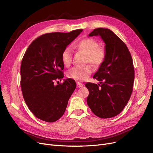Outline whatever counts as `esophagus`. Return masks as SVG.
Returning a JSON list of instances; mask_svg holds the SVG:
<instances>
[{
    "label": "esophagus",
    "mask_w": 153,
    "mask_h": 153,
    "mask_svg": "<svg viewBox=\"0 0 153 153\" xmlns=\"http://www.w3.org/2000/svg\"><path fill=\"white\" fill-rule=\"evenodd\" d=\"M83 86H84V85H83L82 83H80V82H76V87L78 88H80V87H82Z\"/></svg>",
    "instance_id": "obj_1"
}]
</instances>
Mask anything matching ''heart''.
I'll list each match as a JSON object with an SVG mask.
<instances>
[{
    "mask_svg": "<svg viewBox=\"0 0 153 153\" xmlns=\"http://www.w3.org/2000/svg\"><path fill=\"white\" fill-rule=\"evenodd\" d=\"M76 50L82 51L86 54L85 62H89L98 67L105 61L106 52L104 48L99 47V43L95 39L87 38H84L73 45ZM73 60L72 50L67 47L62 53V61L65 66L68 67L71 64ZM92 72V68L90 64L84 66H76L72 68L68 71V76L77 81H84Z\"/></svg>",
    "mask_w": 153,
    "mask_h": 153,
    "instance_id": "obj_1",
    "label": "heart"
}]
</instances>
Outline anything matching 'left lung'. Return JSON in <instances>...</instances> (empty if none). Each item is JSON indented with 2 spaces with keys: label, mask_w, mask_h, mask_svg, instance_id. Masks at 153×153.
Instances as JSON below:
<instances>
[{
  "label": "left lung",
  "mask_w": 153,
  "mask_h": 153,
  "mask_svg": "<svg viewBox=\"0 0 153 153\" xmlns=\"http://www.w3.org/2000/svg\"><path fill=\"white\" fill-rule=\"evenodd\" d=\"M89 36H101L106 55L93 76L100 84H85L89 91L87 103L96 116L111 118L122 112L131 97L135 78L132 57L126 44L111 30L97 28Z\"/></svg>",
  "instance_id": "left-lung-1"
}]
</instances>
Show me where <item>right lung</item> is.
I'll return each instance as SVG.
<instances>
[{
	"label": "right lung",
	"mask_w": 153,
	"mask_h": 153,
	"mask_svg": "<svg viewBox=\"0 0 153 153\" xmlns=\"http://www.w3.org/2000/svg\"><path fill=\"white\" fill-rule=\"evenodd\" d=\"M82 30L41 35L32 41L22 59L23 96L32 114L42 121L53 123L61 118L75 89L76 82L71 78L56 85L54 81L64 77L62 52Z\"/></svg>",
	"instance_id": "add662e5"
}]
</instances>
